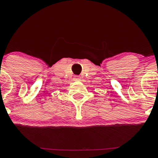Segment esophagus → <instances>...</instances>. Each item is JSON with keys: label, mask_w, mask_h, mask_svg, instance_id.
<instances>
[{"label": "esophagus", "mask_w": 158, "mask_h": 158, "mask_svg": "<svg viewBox=\"0 0 158 158\" xmlns=\"http://www.w3.org/2000/svg\"><path fill=\"white\" fill-rule=\"evenodd\" d=\"M74 79H75V80L77 81V80H80L81 78H80V77H79V76H76V77H75Z\"/></svg>", "instance_id": "1"}]
</instances>
